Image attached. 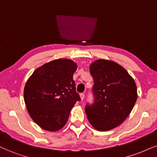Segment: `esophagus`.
<instances>
[{
	"instance_id": "34e87169",
	"label": "esophagus",
	"mask_w": 157,
	"mask_h": 157,
	"mask_svg": "<svg viewBox=\"0 0 157 157\" xmlns=\"http://www.w3.org/2000/svg\"><path fill=\"white\" fill-rule=\"evenodd\" d=\"M84 97H85V95H84V93H82L80 94V98H81V100H82L84 99Z\"/></svg>"
}]
</instances>
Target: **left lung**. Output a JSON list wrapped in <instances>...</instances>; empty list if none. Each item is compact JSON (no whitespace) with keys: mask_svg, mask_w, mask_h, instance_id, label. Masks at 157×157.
I'll return each mask as SVG.
<instances>
[{"mask_svg":"<svg viewBox=\"0 0 157 157\" xmlns=\"http://www.w3.org/2000/svg\"><path fill=\"white\" fill-rule=\"evenodd\" d=\"M94 79V102L85 112L91 125L98 131H108L121 124L138 98L134 79L122 66L112 60L99 59L90 66Z\"/></svg>","mask_w":157,"mask_h":157,"instance_id":"obj_1","label":"left lung"}]
</instances>
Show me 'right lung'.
I'll list each match as a JSON object with an SVG mask.
<instances>
[{"label": "right lung", "mask_w": 157, "mask_h": 157, "mask_svg": "<svg viewBox=\"0 0 157 157\" xmlns=\"http://www.w3.org/2000/svg\"><path fill=\"white\" fill-rule=\"evenodd\" d=\"M77 64L58 59L38 67L24 88V100L32 119L45 130L56 132L66 124L71 109L81 100L73 73Z\"/></svg>", "instance_id": "add662e5"}]
</instances>
